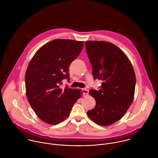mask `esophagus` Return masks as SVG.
<instances>
[{
    "label": "esophagus",
    "instance_id": "34e87169",
    "mask_svg": "<svg viewBox=\"0 0 158 158\" xmlns=\"http://www.w3.org/2000/svg\"><path fill=\"white\" fill-rule=\"evenodd\" d=\"M81 91H82V93H83V95L84 97L87 96L88 94V90L86 88H83L81 89Z\"/></svg>",
    "mask_w": 158,
    "mask_h": 158
}]
</instances>
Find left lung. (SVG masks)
Segmentation results:
<instances>
[{"mask_svg":"<svg viewBox=\"0 0 158 158\" xmlns=\"http://www.w3.org/2000/svg\"><path fill=\"white\" fill-rule=\"evenodd\" d=\"M94 79L102 81L98 91L89 94L96 106L87 111L93 122L108 127L127 113L135 95L136 75L130 60L115 45L105 41L85 42Z\"/></svg>","mask_w":158,"mask_h":158,"instance_id":"8db88e82","label":"left lung"}]
</instances>
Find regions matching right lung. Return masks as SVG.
Here are the masks:
<instances>
[{
	"label": "right lung",
	"mask_w": 158,
	"mask_h": 158,
	"mask_svg": "<svg viewBox=\"0 0 158 158\" xmlns=\"http://www.w3.org/2000/svg\"><path fill=\"white\" fill-rule=\"evenodd\" d=\"M83 42L55 39L40 47L30 61L25 73L28 102L44 122L55 125L64 121L81 97L80 89L62 88L70 81L69 65L80 55Z\"/></svg>",
	"instance_id": "obj_1"
}]
</instances>
